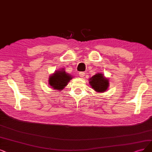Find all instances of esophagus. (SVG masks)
<instances>
[{"label":"esophagus","mask_w":152,"mask_h":152,"mask_svg":"<svg viewBox=\"0 0 152 152\" xmlns=\"http://www.w3.org/2000/svg\"><path fill=\"white\" fill-rule=\"evenodd\" d=\"M85 72H79V75L81 77H83L84 76H85Z\"/></svg>","instance_id":"34e87169"}]
</instances>
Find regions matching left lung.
<instances>
[{"instance_id":"8db88e82","label":"left lung","mask_w":152,"mask_h":152,"mask_svg":"<svg viewBox=\"0 0 152 152\" xmlns=\"http://www.w3.org/2000/svg\"><path fill=\"white\" fill-rule=\"evenodd\" d=\"M89 83L94 90L98 93L106 91L109 86L108 80L101 73H98L91 77Z\"/></svg>"}]
</instances>
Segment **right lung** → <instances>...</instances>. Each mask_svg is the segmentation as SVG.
Masks as SVG:
<instances>
[{
    "label": "right lung",
    "instance_id": "obj_1",
    "mask_svg": "<svg viewBox=\"0 0 152 152\" xmlns=\"http://www.w3.org/2000/svg\"><path fill=\"white\" fill-rule=\"evenodd\" d=\"M72 78L70 75L66 73L64 69H62L55 71L54 73L49 76V84L55 90L61 91L67 86V83Z\"/></svg>",
    "mask_w": 152,
    "mask_h": 152
}]
</instances>
